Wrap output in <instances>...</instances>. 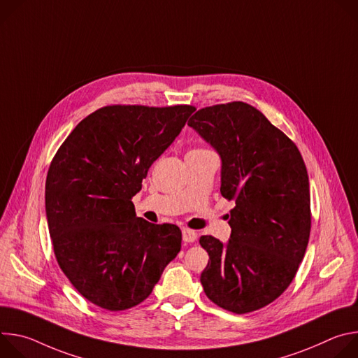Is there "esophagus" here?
<instances>
[{"instance_id":"esophagus-1","label":"esophagus","mask_w":358,"mask_h":358,"mask_svg":"<svg viewBox=\"0 0 358 358\" xmlns=\"http://www.w3.org/2000/svg\"><path fill=\"white\" fill-rule=\"evenodd\" d=\"M196 236H198V234H196L195 231L188 229V228H184V229H182V241H184V242H188V243L195 242V241H196Z\"/></svg>"}]
</instances>
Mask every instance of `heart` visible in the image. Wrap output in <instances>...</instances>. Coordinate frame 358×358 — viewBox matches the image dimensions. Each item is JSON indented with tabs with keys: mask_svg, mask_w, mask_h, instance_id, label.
<instances>
[{
	"mask_svg": "<svg viewBox=\"0 0 358 358\" xmlns=\"http://www.w3.org/2000/svg\"><path fill=\"white\" fill-rule=\"evenodd\" d=\"M198 150H199V148H198Z\"/></svg>",
	"mask_w": 358,
	"mask_h": 358,
	"instance_id": "b5f03b06",
	"label": "heart"
}]
</instances>
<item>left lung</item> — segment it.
<instances>
[{
    "label": "left lung",
    "instance_id": "left-lung-1",
    "mask_svg": "<svg viewBox=\"0 0 358 358\" xmlns=\"http://www.w3.org/2000/svg\"><path fill=\"white\" fill-rule=\"evenodd\" d=\"M188 126L218 151L221 194L235 201L227 245L199 238L210 255L201 285L228 312L259 310L287 289L308 248V170L296 144L243 101L199 109Z\"/></svg>",
    "mask_w": 358,
    "mask_h": 358
}]
</instances>
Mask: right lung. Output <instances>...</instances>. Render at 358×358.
Listing matches in <instances>:
<instances>
[{
	"label": "right lung",
	"mask_w": 358,
	"mask_h": 358,
	"mask_svg": "<svg viewBox=\"0 0 358 358\" xmlns=\"http://www.w3.org/2000/svg\"><path fill=\"white\" fill-rule=\"evenodd\" d=\"M194 110L105 106L72 130L49 166L45 210L57 261L101 309L147 299L181 249L180 228L136 217L131 198Z\"/></svg>",
	"instance_id": "right-lung-1"
}]
</instances>
